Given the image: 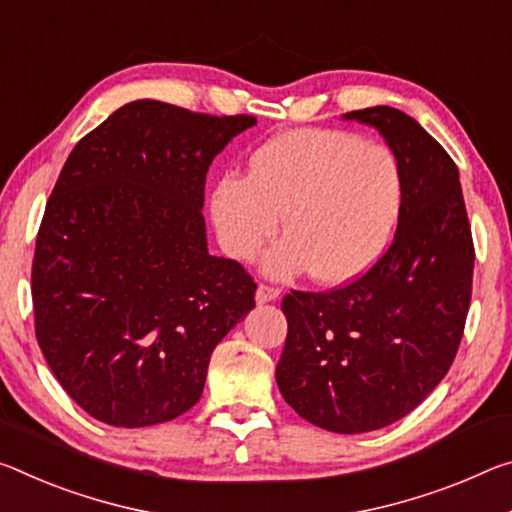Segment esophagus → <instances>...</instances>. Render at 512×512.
I'll use <instances>...</instances> for the list:
<instances>
[{
	"mask_svg": "<svg viewBox=\"0 0 512 512\" xmlns=\"http://www.w3.org/2000/svg\"><path fill=\"white\" fill-rule=\"evenodd\" d=\"M255 298H257L259 305L271 303V300H278L280 298V289L278 287H271V285H259Z\"/></svg>",
	"mask_w": 512,
	"mask_h": 512,
	"instance_id": "1",
	"label": "esophagus"
}]
</instances>
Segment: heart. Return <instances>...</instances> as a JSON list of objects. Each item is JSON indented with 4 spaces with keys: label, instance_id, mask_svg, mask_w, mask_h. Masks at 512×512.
<instances>
[{
    "label": "heart",
    "instance_id": "1",
    "mask_svg": "<svg viewBox=\"0 0 512 512\" xmlns=\"http://www.w3.org/2000/svg\"><path fill=\"white\" fill-rule=\"evenodd\" d=\"M403 200L392 150L339 129H291L250 154L246 177L225 175L212 186L209 216L239 262L257 257L280 216L285 239L266 255L264 271H310L323 285H346L387 253Z\"/></svg>",
    "mask_w": 512,
    "mask_h": 512
}]
</instances>
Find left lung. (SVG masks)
I'll list each match as a JSON object with an SVG mask.
<instances>
[{
	"mask_svg": "<svg viewBox=\"0 0 512 512\" xmlns=\"http://www.w3.org/2000/svg\"><path fill=\"white\" fill-rule=\"evenodd\" d=\"M399 159L405 200L392 246L351 285L291 291L280 394L332 433H369L408 415L456 358L472 300L474 241L453 159L408 113L369 107Z\"/></svg>",
	"mask_w": 512,
	"mask_h": 512,
	"instance_id": "obj_1",
	"label": "left lung"
}]
</instances>
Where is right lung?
<instances>
[{"mask_svg":"<svg viewBox=\"0 0 512 512\" xmlns=\"http://www.w3.org/2000/svg\"><path fill=\"white\" fill-rule=\"evenodd\" d=\"M253 116L129 102L81 139L47 200L31 296L61 387L97 421L164 424L200 401L216 344L255 307L207 253V170Z\"/></svg>","mask_w":512,"mask_h":512,"instance_id":"right-lung-1","label":"right lung"}]
</instances>
